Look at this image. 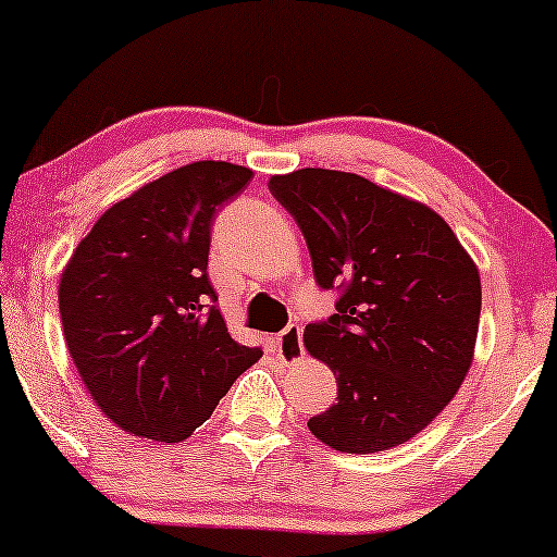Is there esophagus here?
Instances as JSON below:
<instances>
[{
  "label": "esophagus",
  "mask_w": 557,
  "mask_h": 557,
  "mask_svg": "<svg viewBox=\"0 0 557 557\" xmlns=\"http://www.w3.org/2000/svg\"><path fill=\"white\" fill-rule=\"evenodd\" d=\"M276 352L281 357V362L294 364L304 357V342H301V326L299 324H288L284 332L276 337Z\"/></svg>",
  "instance_id": "esophagus-1"
}]
</instances>
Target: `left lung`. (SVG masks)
Wrapping results in <instances>:
<instances>
[{
	"label": "left lung",
	"mask_w": 557,
	"mask_h": 557,
	"mask_svg": "<svg viewBox=\"0 0 557 557\" xmlns=\"http://www.w3.org/2000/svg\"><path fill=\"white\" fill-rule=\"evenodd\" d=\"M269 189L304 233L337 314L304 345L337 377V403L309 418L322 444L375 454L421 433L459 391L474 357L482 284L438 212L360 174L296 170Z\"/></svg>",
	"instance_id": "8db88e82"
}]
</instances>
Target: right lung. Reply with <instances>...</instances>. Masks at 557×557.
<instances>
[{"label":"right lung","instance_id":"right-lung-1","mask_svg":"<svg viewBox=\"0 0 557 557\" xmlns=\"http://www.w3.org/2000/svg\"><path fill=\"white\" fill-rule=\"evenodd\" d=\"M250 177L193 162L149 182L98 218L60 276L67 352L134 436L185 441L263 355L231 337L208 278L212 220Z\"/></svg>","mask_w":557,"mask_h":557}]
</instances>
